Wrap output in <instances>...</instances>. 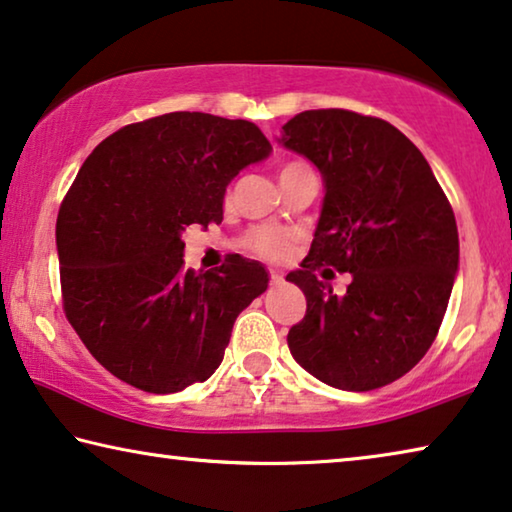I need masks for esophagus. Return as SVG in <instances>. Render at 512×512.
Here are the masks:
<instances>
[{
  "label": "esophagus",
  "mask_w": 512,
  "mask_h": 512,
  "mask_svg": "<svg viewBox=\"0 0 512 512\" xmlns=\"http://www.w3.org/2000/svg\"><path fill=\"white\" fill-rule=\"evenodd\" d=\"M269 280H271V285H280V282L285 280V276H282L280 271H269Z\"/></svg>",
  "instance_id": "esophagus-1"
}]
</instances>
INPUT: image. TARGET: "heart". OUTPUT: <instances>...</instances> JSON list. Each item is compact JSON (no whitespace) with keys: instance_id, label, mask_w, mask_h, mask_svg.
<instances>
[{"instance_id":"heart-1","label":"heart","mask_w":512,"mask_h":512,"mask_svg":"<svg viewBox=\"0 0 512 512\" xmlns=\"http://www.w3.org/2000/svg\"><path fill=\"white\" fill-rule=\"evenodd\" d=\"M310 170L308 165L301 163V160H289L280 167V179L287 177V174ZM296 246V234L287 227L278 225H257L250 227V230L239 239V248L246 250L248 255L264 259V262H282L289 255L294 253Z\"/></svg>"}]
</instances>
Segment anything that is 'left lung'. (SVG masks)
<instances>
[{"label":"left lung","instance_id":"8db88e82","mask_svg":"<svg viewBox=\"0 0 512 512\" xmlns=\"http://www.w3.org/2000/svg\"><path fill=\"white\" fill-rule=\"evenodd\" d=\"M282 144L326 183L310 253L287 276L308 303L289 352L342 391L393 384L444 322L460 257L451 202L416 144L379 117L305 110L282 126ZM324 265L353 273L345 297L316 278Z\"/></svg>","mask_w":512,"mask_h":512}]
</instances>
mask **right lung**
Listing matches in <instances>:
<instances>
[{"instance_id":"right-lung-1","label":"right lung","mask_w":512,"mask_h":512,"mask_svg":"<svg viewBox=\"0 0 512 512\" xmlns=\"http://www.w3.org/2000/svg\"><path fill=\"white\" fill-rule=\"evenodd\" d=\"M269 151L253 121L170 112L119 128L80 167L57 216L61 303L114 377L177 393L223 361L269 276L241 255L186 271L181 232L220 223L227 183Z\"/></svg>"}]
</instances>
